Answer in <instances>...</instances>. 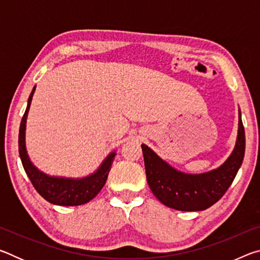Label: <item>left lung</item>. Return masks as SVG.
<instances>
[{"instance_id":"8db88e82","label":"left lung","mask_w":260,"mask_h":260,"mask_svg":"<svg viewBox=\"0 0 260 260\" xmlns=\"http://www.w3.org/2000/svg\"><path fill=\"white\" fill-rule=\"evenodd\" d=\"M147 181L162 204L179 211H203L221 199L237 174L245 151V134L239 110V132L231 156L218 169L201 174L180 172L142 144Z\"/></svg>"}]
</instances>
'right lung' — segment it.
Here are the masks:
<instances>
[{
    "label": "right lung",
    "mask_w": 260,
    "mask_h": 260,
    "mask_svg": "<svg viewBox=\"0 0 260 260\" xmlns=\"http://www.w3.org/2000/svg\"><path fill=\"white\" fill-rule=\"evenodd\" d=\"M34 90L35 87L33 88L32 93H30L28 98L27 108H26V111L24 113L19 127V156L21 162H23L25 172L29 178L35 190L40 193L46 201L49 202V203L61 206H76L86 204L90 200H93L101 191V189L103 188L105 181L108 179L110 170H111L114 157H116V152L113 151L110 153L102 164H101L99 170L86 178L70 179L50 177V175L45 174L41 171H39L33 165V162L30 161L25 147L26 118H27Z\"/></svg>",
    "instance_id": "1"
}]
</instances>
